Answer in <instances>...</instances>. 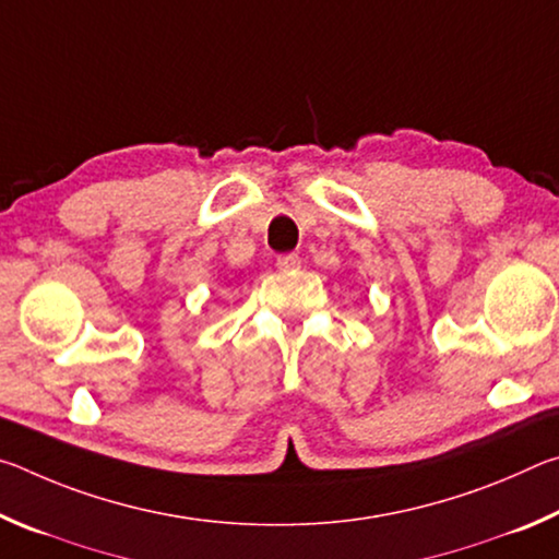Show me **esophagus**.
<instances>
[{
    "label": "esophagus",
    "mask_w": 559,
    "mask_h": 559,
    "mask_svg": "<svg viewBox=\"0 0 559 559\" xmlns=\"http://www.w3.org/2000/svg\"><path fill=\"white\" fill-rule=\"evenodd\" d=\"M276 266L281 271H293V269H300V257L298 253H281L276 259Z\"/></svg>",
    "instance_id": "obj_1"
}]
</instances>
